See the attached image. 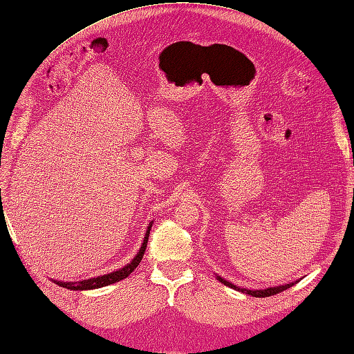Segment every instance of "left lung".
Returning <instances> with one entry per match:
<instances>
[{
    "label": "left lung",
    "instance_id": "1",
    "mask_svg": "<svg viewBox=\"0 0 354 354\" xmlns=\"http://www.w3.org/2000/svg\"><path fill=\"white\" fill-rule=\"evenodd\" d=\"M218 279L221 281V283H223L224 286H229V287H232V288H234V290H238V292L247 293V295H251V296H254V297H266V296H274V295H277V293H281V292H284V290H287V288H290V287H292V286H295V283H292V284H287V286L270 287V288H265V290H248V288H241V287H236V286H234V284L229 283V281L223 279L221 277H218Z\"/></svg>",
    "mask_w": 354,
    "mask_h": 354
}]
</instances>
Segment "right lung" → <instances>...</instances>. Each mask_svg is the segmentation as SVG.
<instances>
[{
	"mask_svg": "<svg viewBox=\"0 0 354 354\" xmlns=\"http://www.w3.org/2000/svg\"><path fill=\"white\" fill-rule=\"evenodd\" d=\"M151 227H152V223L149 224V227H148V230H147V234H145V239H143L142 247H140V250H139V252H138V256H136V257L131 260V263L124 266L122 269L116 270V272H112V274H109V275L91 278V279H85V281H79V283H61V281H58V283L55 281V283L59 284L61 287L68 288V290H93V288H100V287H104V286H109V284L118 283V281H121V279L127 278L136 268L139 266L140 260L143 259L145 250H147V245H148Z\"/></svg>",
	"mask_w": 354,
	"mask_h": 354,
	"instance_id": "1",
	"label": "right lung"
}]
</instances>
